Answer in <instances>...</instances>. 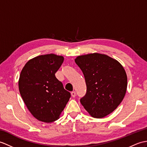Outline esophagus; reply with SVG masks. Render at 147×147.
I'll return each mask as SVG.
<instances>
[{"mask_svg": "<svg viewBox=\"0 0 147 147\" xmlns=\"http://www.w3.org/2000/svg\"><path fill=\"white\" fill-rule=\"evenodd\" d=\"M71 96H72L73 98H74L75 96H76V92L75 91H72L71 92Z\"/></svg>", "mask_w": 147, "mask_h": 147, "instance_id": "34e87169", "label": "esophagus"}]
</instances>
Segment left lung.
Wrapping results in <instances>:
<instances>
[{"instance_id":"left-lung-1","label":"left lung","mask_w":147,"mask_h":147,"mask_svg":"<svg viewBox=\"0 0 147 147\" xmlns=\"http://www.w3.org/2000/svg\"><path fill=\"white\" fill-rule=\"evenodd\" d=\"M74 61L86 84L81 105L93 118L110 114L121 103L127 91V76L123 67L116 59L99 53L79 56Z\"/></svg>"}]
</instances>
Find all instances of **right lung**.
<instances>
[{
  "label": "right lung",
  "instance_id": "add662e5",
  "mask_svg": "<svg viewBox=\"0 0 147 147\" xmlns=\"http://www.w3.org/2000/svg\"><path fill=\"white\" fill-rule=\"evenodd\" d=\"M64 57L54 54L30 59L24 66L19 89L27 108L37 120L51 123L59 119L71 97L55 76Z\"/></svg>",
  "mask_w": 147,
  "mask_h": 147
}]
</instances>
